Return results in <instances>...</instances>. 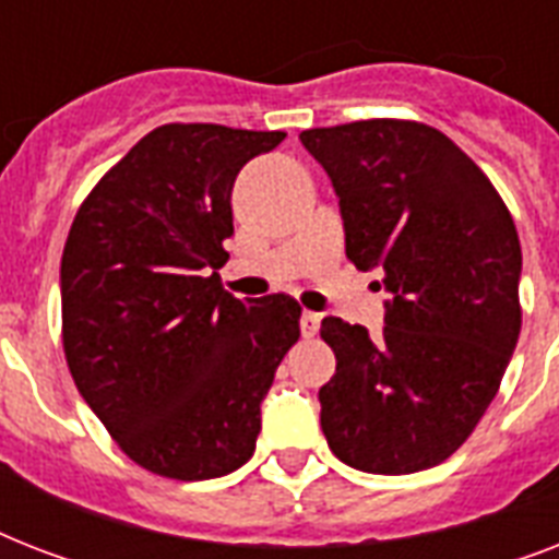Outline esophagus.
I'll return each mask as SVG.
<instances>
[{
    "instance_id": "1",
    "label": "esophagus",
    "mask_w": 559,
    "mask_h": 559,
    "mask_svg": "<svg viewBox=\"0 0 559 559\" xmlns=\"http://www.w3.org/2000/svg\"><path fill=\"white\" fill-rule=\"evenodd\" d=\"M319 324H322V316L319 313H310V310H305V313H301V333H305L307 340L319 333Z\"/></svg>"
}]
</instances>
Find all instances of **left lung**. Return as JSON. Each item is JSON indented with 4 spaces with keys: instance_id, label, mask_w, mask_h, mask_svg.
Listing matches in <instances>:
<instances>
[{
    "instance_id": "1",
    "label": "left lung",
    "mask_w": 559,
    "mask_h": 559,
    "mask_svg": "<svg viewBox=\"0 0 559 559\" xmlns=\"http://www.w3.org/2000/svg\"><path fill=\"white\" fill-rule=\"evenodd\" d=\"M301 144L328 170L345 254L382 270L385 328L328 316L336 373L322 432L348 467L406 476L467 441L499 391L522 328V249L485 170L441 130L403 118L316 127Z\"/></svg>"
}]
</instances>
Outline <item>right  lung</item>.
Listing matches in <instances>:
<instances>
[{"mask_svg":"<svg viewBox=\"0 0 559 559\" xmlns=\"http://www.w3.org/2000/svg\"><path fill=\"white\" fill-rule=\"evenodd\" d=\"M281 130L162 124L81 202L60 261L72 380L127 459L202 481L252 459L261 400L298 342L293 296H228L231 186Z\"/></svg>","mask_w":559,"mask_h":559,"instance_id":"right-lung-1","label":"right lung"}]
</instances>
